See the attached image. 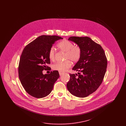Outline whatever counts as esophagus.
Instances as JSON below:
<instances>
[{
	"mask_svg": "<svg viewBox=\"0 0 126 126\" xmlns=\"http://www.w3.org/2000/svg\"><path fill=\"white\" fill-rule=\"evenodd\" d=\"M59 74H60V76H61V75H62L64 74V73L62 72H59Z\"/></svg>",
	"mask_w": 126,
	"mask_h": 126,
	"instance_id": "esophagus-1",
	"label": "esophagus"
}]
</instances>
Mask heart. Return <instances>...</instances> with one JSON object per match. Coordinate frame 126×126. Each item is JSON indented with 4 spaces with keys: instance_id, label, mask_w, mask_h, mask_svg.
Segmentation results:
<instances>
[{
    "instance_id": "obj_1",
    "label": "heart",
    "mask_w": 126,
    "mask_h": 126,
    "mask_svg": "<svg viewBox=\"0 0 126 126\" xmlns=\"http://www.w3.org/2000/svg\"><path fill=\"white\" fill-rule=\"evenodd\" d=\"M58 46L61 50L66 52L65 60H67L55 63L52 66V68L59 72H65L72 65V63L69 60L74 63L80 60L82 56V49L79 46L74 45L73 43L67 40L61 41L58 44ZM48 58L52 61L55 60V49L53 47L50 48L49 50Z\"/></svg>"
}]
</instances>
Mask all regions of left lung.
<instances>
[{"label":"left lung","instance_id":"8db88e82","mask_svg":"<svg viewBox=\"0 0 126 126\" xmlns=\"http://www.w3.org/2000/svg\"><path fill=\"white\" fill-rule=\"evenodd\" d=\"M68 40L78 45L82 49L80 60L72 69L78 72L69 74L66 84L68 91L74 96L84 98L94 92L102 84L106 71L107 60L101 46L88 37L72 36Z\"/></svg>","mask_w":126,"mask_h":126}]
</instances>
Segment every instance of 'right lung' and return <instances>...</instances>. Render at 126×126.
<instances>
[{
    "mask_svg": "<svg viewBox=\"0 0 126 126\" xmlns=\"http://www.w3.org/2000/svg\"><path fill=\"white\" fill-rule=\"evenodd\" d=\"M62 38L56 35H42L30 42L21 54L19 66V78L24 90L30 95L42 98L52 91L60 77L57 70L43 75L42 71L50 63L48 52L55 42Z\"/></svg>",
    "mask_w": 126,
    "mask_h": 126,
    "instance_id": "1",
    "label": "right lung"
}]
</instances>
